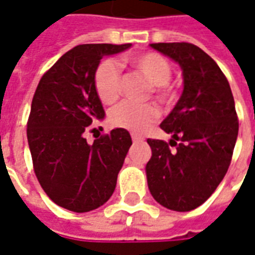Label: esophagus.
Here are the masks:
<instances>
[{"instance_id":"obj_1","label":"esophagus","mask_w":255,"mask_h":255,"mask_svg":"<svg viewBox=\"0 0 255 255\" xmlns=\"http://www.w3.org/2000/svg\"><path fill=\"white\" fill-rule=\"evenodd\" d=\"M131 140H133V142H140V141H142V137L133 133V134H131Z\"/></svg>"}]
</instances>
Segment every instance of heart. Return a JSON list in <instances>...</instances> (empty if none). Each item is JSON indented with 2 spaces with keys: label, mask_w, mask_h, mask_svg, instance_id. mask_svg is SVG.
Here are the masks:
<instances>
[{
  "label": "heart",
  "mask_w": 255,
  "mask_h": 255,
  "mask_svg": "<svg viewBox=\"0 0 255 255\" xmlns=\"http://www.w3.org/2000/svg\"><path fill=\"white\" fill-rule=\"evenodd\" d=\"M128 62L134 66L150 84L153 92L164 102H171L175 96L174 89L168 84L172 68L168 59L157 53H144L129 57ZM95 91L99 99L111 105L120 98L122 74L118 65L113 59H106L98 66L94 76ZM157 118V110L150 105H137L131 102H122L110 111L111 125L128 129L134 133H142Z\"/></svg>",
  "instance_id": "obj_1"
}]
</instances>
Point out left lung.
<instances>
[{
  "instance_id": "1",
  "label": "left lung",
  "mask_w": 255,
  "mask_h": 255,
  "mask_svg": "<svg viewBox=\"0 0 255 255\" xmlns=\"http://www.w3.org/2000/svg\"><path fill=\"white\" fill-rule=\"evenodd\" d=\"M182 69L183 92L160 124L172 135L148 138L152 157L145 172L152 197L167 209L189 212L212 196L227 174L237 142L238 115L222 69L196 44L152 43ZM176 140H181L179 144Z\"/></svg>"
}]
</instances>
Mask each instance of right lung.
Returning a JSON list of instances; mask_svg holds the SVG:
<instances>
[{
    "label": "right lung",
    "instance_id": "right-lung-1",
    "mask_svg": "<svg viewBox=\"0 0 255 255\" xmlns=\"http://www.w3.org/2000/svg\"><path fill=\"white\" fill-rule=\"evenodd\" d=\"M130 46H76L43 74L35 91L27 124L33 170L50 200L68 211H94L115 190L131 145L129 131L113 129L92 145L84 133L106 115L94 85L100 59Z\"/></svg>",
    "mask_w": 255,
    "mask_h": 255
}]
</instances>
